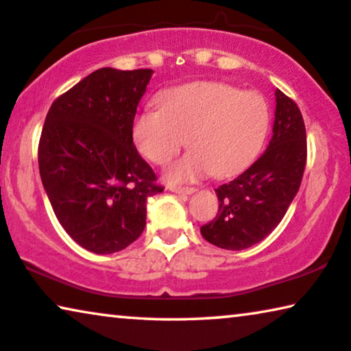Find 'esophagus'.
Wrapping results in <instances>:
<instances>
[{
  "instance_id": "1",
  "label": "esophagus",
  "mask_w": 351,
  "mask_h": 351,
  "mask_svg": "<svg viewBox=\"0 0 351 351\" xmlns=\"http://www.w3.org/2000/svg\"><path fill=\"white\" fill-rule=\"evenodd\" d=\"M170 191L175 192V194H182V195H191L195 192L194 187H176V186L170 187Z\"/></svg>"
}]
</instances>
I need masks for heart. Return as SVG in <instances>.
<instances>
[{"label": "heart", "mask_w": 351, "mask_h": 351, "mask_svg": "<svg viewBox=\"0 0 351 351\" xmlns=\"http://www.w3.org/2000/svg\"><path fill=\"white\" fill-rule=\"evenodd\" d=\"M270 124L269 105L256 92L223 82H192L159 97V110H143L133 121V141L147 160L170 165L167 181L192 182L211 173H240L258 156Z\"/></svg>", "instance_id": "obj_1"}]
</instances>
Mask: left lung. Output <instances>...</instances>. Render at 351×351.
Returning <instances> with one entry per match:
<instances>
[{
    "mask_svg": "<svg viewBox=\"0 0 351 351\" xmlns=\"http://www.w3.org/2000/svg\"><path fill=\"white\" fill-rule=\"evenodd\" d=\"M274 135L250 169L216 191L219 210L200 234L218 248L239 251L264 240L298 194L307 160L302 114L283 92L275 90Z\"/></svg>",
    "mask_w": 351,
    "mask_h": 351,
    "instance_id": "1",
    "label": "left lung"
}]
</instances>
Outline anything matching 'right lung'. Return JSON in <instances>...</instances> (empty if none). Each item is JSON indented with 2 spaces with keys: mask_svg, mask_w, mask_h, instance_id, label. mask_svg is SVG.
Returning a JSON list of instances; mask_svg holds the SVG:
<instances>
[{
  "mask_svg": "<svg viewBox=\"0 0 351 351\" xmlns=\"http://www.w3.org/2000/svg\"><path fill=\"white\" fill-rule=\"evenodd\" d=\"M152 70L100 68L52 103L38 147L53 213L82 248L111 254L146 226V202L164 187L133 145V119Z\"/></svg>",
  "mask_w": 351,
  "mask_h": 351,
  "instance_id": "1",
  "label": "right lung"
}]
</instances>
